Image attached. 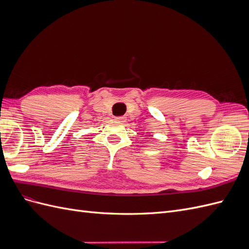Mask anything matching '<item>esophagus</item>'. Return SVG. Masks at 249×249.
Here are the masks:
<instances>
[{
	"label": "esophagus",
	"mask_w": 249,
	"mask_h": 249,
	"mask_svg": "<svg viewBox=\"0 0 249 249\" xmlns=\"http://www.w3.org/2000/svg\"><path fill=\"white\" fill-rule=\"evenodd\" d=\"M115 119L119 123H125V120H126V118L124 116H119V117H116Z\"/></svg>",
	"instance_id": "1"
}]
</instances>
